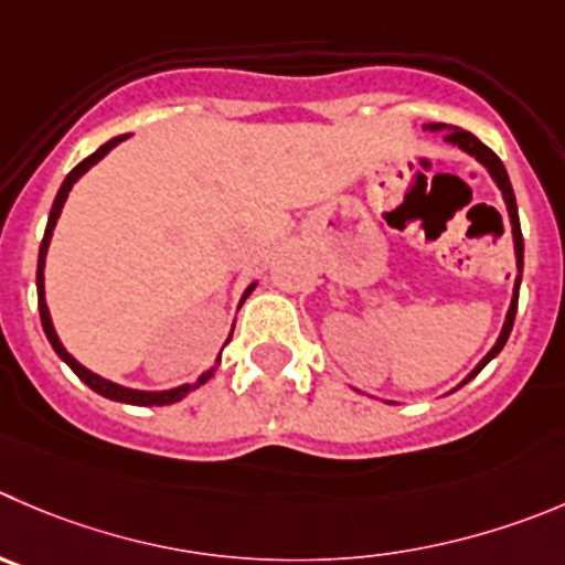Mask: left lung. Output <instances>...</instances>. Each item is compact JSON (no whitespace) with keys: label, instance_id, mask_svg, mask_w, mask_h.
I'll return each mask as SVG.
<instances>
[{"label":"left lung","instance_id":"8db88e82","mask_svg":"<svg viewBox=\"0 0 565 565\" xmlns=\"http://www.w3.org/2000/svg\"><path fill=\"white\" fill-rule=\"evenodd\" d=\"M424 130H447V136H444V141L452 143V147L463 149L466 154H471L475 160H480L482 166L488 169V174L493 177V182H497V188L502 191V199H504V205H508V216H510V227H513V249H515V268H519V277H515V286H513V299H510V308H508V316H504V327L502 332H499L497 343L491 347V352L486 354V358L477 363L475 372L469 374V377L463 380V383H469L471 377H477V374L482 372V369L491 363L493 358H497L499 352H502V347L508 343V335L510 330H513V319H515V308H519V286H521V268H524V238H521V224H519V207H515V193H513V185H510V177L508 171H504L502 160L497 158V154L491 152V149L486 147V143L480 141V138H475L471 132L460 130V127H444V125H429L424 127ZM460 383V385H463Z\"/></svg>","mask_w":565,"mask_h":565}]
</instances>
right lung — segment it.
I'll return each instance as SVG.
<instances>
[{
	"mask_svg": "<svg viewBox=\"0 0 565 565\" xmlns=\"http://www.w3.org/2000/svg\"><path fill=\"white\" fill-rule=\"evenodd\" d=\"M125 138H127V136H118V138H110V141H107V143H102V147L96 149L94 154H88V158H85L83 163L74 166V169L68 171V174H66V180H63L61 191H57V196H55V205H52V211H50V222H46V233H44V241H41V252H38V277H35V286H38V310H41V324H44V332H46V338H50L52 349H55V352H57V358H61L63 363H66V366L72 369V372L77 374V377L83 380L85 385H88L90 391H96V394L105 396V399H113V402H127V405H141V407H152V405H174V402H180L182 396H188V394H191V391H196L199 385H205L207 380L213 377V372H216V366H218V360H222V354H218V358H216V366L207 369L205 374H199L196 383L177 385V388H171V391H136V388H125V385L110 383V380H105V377H99V374H94V372H90V369H85L77 358H72V354L66 352V347H63L61 338H57L55 324H52V316H50V308H46V297H44V266H46V249H50L52 230H55L57 218H61V211H63V205H66L68 191H72L74 182H77L79 177H83L85 171L90 169V166L99 163V160L105 158V154L110 152L113 147H118V143L125 141ZM255 286H257V282H252V286L246 288L244 297H241V305H244V299L249 297L252 291H255Z\"/></svg>",
	"mask_w": 565,
	"mask_h": 565,
	"instance_id": "right-lung-1",
	"label": "right lung"
}]
</instances>
